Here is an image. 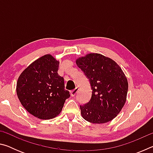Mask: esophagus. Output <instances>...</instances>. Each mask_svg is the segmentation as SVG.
<instances>
[{"label": "esophagus", "mask_w": 153, "mask_h": 153, "mask_svg": "<svg viewBox=\"0 0 153 153\" xmlns=\"http://www.w3.org/2000/svg\"><path fill=\"white\" fill-rule=\"evenodd\" d=\"M77 91H78V88H75L74 90H71V91L70 92V94H71L72 97H74V96L77 94Z\"/></svg>", "instance_id": "1"}]
</instances>
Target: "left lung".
<instances>
[{
  "mask_svg": "<svg viewBox=\"0 0 153 153\" xmlns=\"http://www.w3.org/2000/svg\"><path fill=\"white\" fill-rule=\"evenodd\" d=\"M76 63L92 88L90 101L80 105L82 117L98 124L113 120L122 109L128 94V79L122 69L113 59L98 53L87 54Z\"/></svg>",
  "mask_w": 153,
  "mask_h": 153,
  "instance_id": "obj_1",
  "label": "left lung"
}]
</instances>
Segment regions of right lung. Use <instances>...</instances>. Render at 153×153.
Wrapping results in <instances>:
<instances>
[{
    "label": "right lung",
    "mask_w": 153,
    "mask_h": 153,
    "mask_svg": "<svg viewBox=\"0 0 153 153\" xmlns=\"http://www.w3.org/2000/svg\"><path fill=\"white\" fill-rule=\"evenodd\" d=\"M59 61L45 55L31 63L20 74L16 92L27 112L40 120L57 116L70 97L65 89L64 79L58 74Z\"/></svg>",
    "instance_id": "right-lung-1"
}]
</instances>
